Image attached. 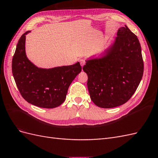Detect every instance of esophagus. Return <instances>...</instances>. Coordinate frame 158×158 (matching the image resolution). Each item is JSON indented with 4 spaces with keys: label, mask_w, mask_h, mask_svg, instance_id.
Returning a JSON list of instances; mask_svg holds the SVG:
<instances>
[{
    "label": "esophagus",
    "mask_w": 158,
    "mask_h": 158,
    "mask_svg": "<svg viewBox=\"0 0 158 158\" xmlns=\"http://www.w3.org/2000/svg\"><path fill=\"white\" fill-rule=\"evenodd\" d=\"M80 63L81 66H83L85 64V60L84 59H80Z\"/></svg>",
    "instance_id": "obj_1"
}]
</instances>
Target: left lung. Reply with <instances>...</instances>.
Here are the masks:
<instances>
[{"label": "left lung", "instance_id": "1", "mask_svg": "<svg viewBox=\"0 0 158 158\" xmlns=\"http://www.w3.org/2000/svg\"><path fill=\"white\" fill-rule=\"evenodd\" d=\"M83 70L88 75L91 99L102 108L127 102L144 73L141 46L137 36L125 26L119 28L113 45L99 59L88 60Z\"/></svg>", "mask_w": 158, "mask_h": 158}]
</instances>
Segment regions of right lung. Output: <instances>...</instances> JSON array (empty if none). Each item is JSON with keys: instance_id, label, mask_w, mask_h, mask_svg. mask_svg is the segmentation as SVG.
I'll return each mask as SVG.
<instances>
[{"instance_id": "add662e5", "label": "right lung", "mask_w": 158, "mask_h": 158, "mask_svg": "<svg viewBox=\"0 0 158 158\" xmlns=\"http://www.w3.org/2000/svg\"><path fill=\"white\" fill-rule=\"evenodd\" d=\"M29 32L21 36L13 56L14 80L22 96L28 103L42 108L56 107L64 102L69 85L82 67L78 62L49 69L37 67L26 55V35Z\"/></svg>"}]
</instances>
